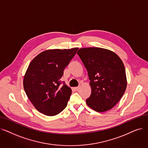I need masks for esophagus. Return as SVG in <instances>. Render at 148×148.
I'll return each mask as SVG.
<instances>
[{
    "mask_svg": "<svg viewBox=\"0 0 148 148\" xmlns=\"http://www.w3.org/2000/svg\"><path fill=\"white\" fill-rule=\"evenodd\" d=\"M80 89V86H78V87H75L74 88V89L75 90V91H79Z\"/></svg>",
    "mask_w": 148,
    "mask_h": 148,
    "instance_id": "1",
    "label": "esophagus"
}]
</instances>
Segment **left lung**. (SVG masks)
I'll return each instance as SVG.
<instances>
[{
    "label": "left lung",
    "mask_w": 148,
    "mask_h": 148,
    "mask_svg": "<svg viewBox=\"0 0 148 148\" xmlns=\"http://www.w3.org/2000/svg\"><path fill=\"white\" fill-rule=\"evenodd\" d=\"M77 54L87 69L91 88L86 104L97 112L111 110L120 101L126 88L123 62L112 51L101 48H81Z\"/></svg>",
    "instance_id": "obj_1"
}]
</instances>
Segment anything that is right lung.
<instances>
[{
    "label": "right lung",
    "mask_w": 148,
    "mask_h": 148,
    "mask_svg": "<svg viewBox=\"0 0 148 148\" xmlns=\"http://www.w3.org/2000/svg\"><path fill=\"white\" fill-rule=\"evenodd\" d=\"M78 49H48L38 54L29 63L23 78V88L40 112L54 116L67 106L72 91L60 79Z\"/></svg>",
    "instance_id": "right-lung-1"
}]
</instances>
